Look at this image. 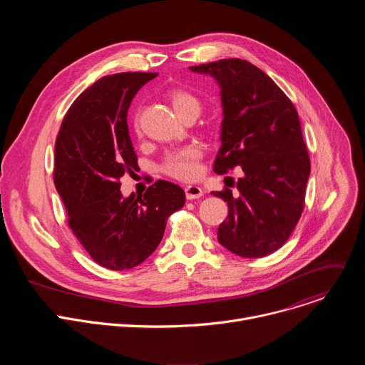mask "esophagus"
<instances>
[{"instance_id":"obj_1","label":"esophagus","mask_w":365,"mask_h":365,"mask_svg":"<svg viewBox=\"0 0 365 365\" xmlns=\"http://www.w3.org/2000/svg\"><path fill=\"white\" fill-rule=\"evenodd\" d=\"M185 193H186V197L192 200V199L200 197L203 195V190L196 185H189V186H185Z\"/></svg>"}]
</instances>
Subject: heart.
I'll list each match as a JSON object with an SVG mask.
<instances>
[{
    "instance_id": "heart-1",
    "label": "heart",
    "mask_w": 365,
    "mask_h": 365,
    "mask_svg": "<svg viewBox=\"0 0 365 365\" xmlns=\"http://www.w3.org/2000/svg\"><path fill=\"white\" fill-rule=\"evenodd\" d=\"M169 101L175 113L183 118L187 113H200V101L190 92L183 89H176L169 93ZM134 128L140 133L138 123L134 121ZM202 158V151L197 145H185L176 150L169 151L162 163L160 172L166 176H170L178 180H193L200 172L199 160Z\"/></svg>"
}]
</instances>
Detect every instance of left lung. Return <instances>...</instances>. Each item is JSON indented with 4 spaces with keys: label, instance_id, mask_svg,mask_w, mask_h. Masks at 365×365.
Listing matches in <instances>:
<instances>
[{
    "label": "left lung",
    "instance_id": "8db88e82",
    "mask_svg": "<svg viewBox=\"0 0 365 365\" xmlns=\"http://www.w3.org/2000/svg\"><path fill=\"white\" fill-rule=\"evenodd\" d=\"M221 85L222 145L214 172L241 168L238 193L212 195L228 205L218 241L245 258L266 257L293 232L303 207L310 160L297 111L286 93L252 63L241 59L190 66Z\"/></svg>",
    "mask_w": 365,
    "mask_h": 365
}]
</instances>
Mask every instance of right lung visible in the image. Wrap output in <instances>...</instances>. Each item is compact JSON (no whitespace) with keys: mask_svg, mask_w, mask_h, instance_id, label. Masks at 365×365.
I'll return each instance as SVG.
<instances>
[{"mask_svg":"<svg viewBox=\"0 0 365 365\" xmlns=\"http://www.w3.org/2000/svg\"><path fill=\"white\" fill-rule=\"evenodd\" d=\"M158 76H103L68 110L55 144L53 182L68 225L93 262L114 272L141 264L160 244L168 218L185 205L180 186L158 180L123 197L121 176L137 166L127 125L138 89Z\"/></svg>","mask_w":365,"mask_h":365,"instance_id":"add662e5","label":"right lung"}]
</instances>
